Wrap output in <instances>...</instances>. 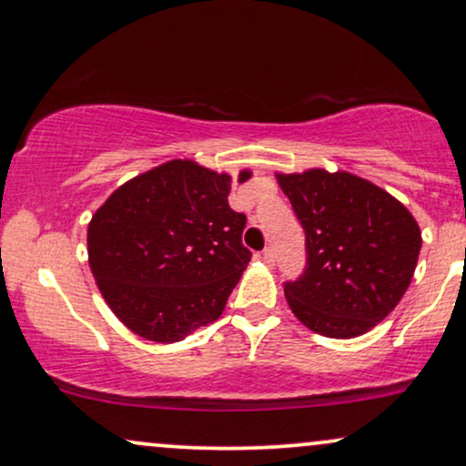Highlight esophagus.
<instances>
[{
    "mask_svg": "<svg viewBox=\"0 0 466 466\" xmlns=\"http://www.w3.org/2000/svg\"><path fill=\"white\" fill-rule=\"evenodd\" d=\"M262 260L267 262L268 267H270V264H273V247H267V249L262 251Z\"/></svg>",
    "mask_w": 466,
    "mask_h": 466,
    "instance_id": "obj_1",
    "label": "esophagus"
}]
</instances>
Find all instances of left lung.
<instances>
[{"mask_svg":"<svg viewBox=\"0 0 466 466\" xmlns=\"http://www.w3.org/2000/svg\"><path fill=\"white\" fill-rule=\"evenodd\" d=\"M305 229L308 264L284 286L292 314L314 333H368L404 297L421 249L409 208L349 172L277 174Z\"/></svg>","mask_w":466,"mask_h":466,"instance_id":"8db88e82","label":"left lung"}]
</instances>
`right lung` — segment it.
<instances>
[{
  "label": "right lung",
  "instance_id": "add662e5",
  "mask_svg": "<svg viewBox=\"0 0 466 466\" xmlns=\"http://www.w3.org/2000/svg\"><path fill=\"white\" fill-rule=\"evenodd\" d=\"M251 178L249 169L238 182ZM232 176L174 158L111 193L87 226V260L111 311L139 338L172 344L210 325L251 260Z\"/></svg>",
  "mask_w": 466,
  "mask_h": 466
}]
</instances>
